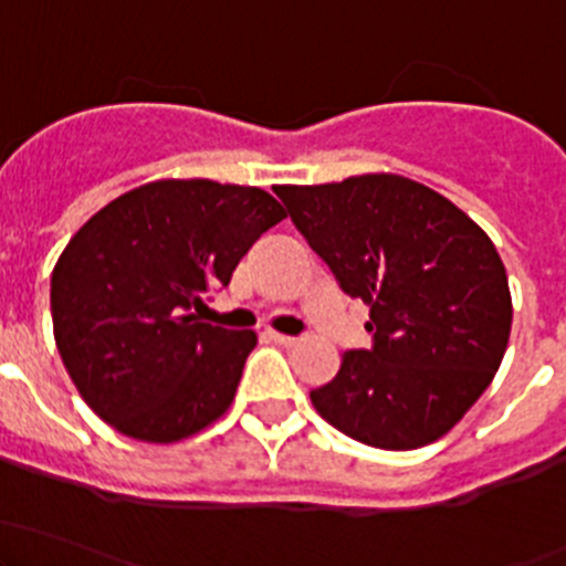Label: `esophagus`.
Instances as JSON below:
<instances>
[{
    "label": "esophagus",
    "mask_w": 566,
    "mask_h": 566,
    "mask_svg": "<svg viewBox=\"0 0 566 566\" xmlns=\"http://www.w3.org/2000/svg\"><path fill=\"white\" fill-rule=\"evenodd\" d=\"M268 336H271V339L276 342V345H282V347H295V345H298V339H295V336L279 334V331H268Z\"/></svg>",
    "instance_id": "34e87169"
}]
</instances>
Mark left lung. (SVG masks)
<instances>
[{"mask_svg": "<svg viewBox=\"0 0 566 566\" xmlns=\"http://www.w3.org/2000/svg\"><path fill=\"white\" fill-rule=\"evenodd\" d=\"M342 290L369 306V350L310 394L358 443L410 452L447 436L493 384L512 331L506 268L488 232L402 175L276 188Z\"/></svg>", "mask_w": 566, "mask_h": 566, "instance_id": "1", "label": "left lung"}]
</instances>
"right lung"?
Wrapping results in <instances>:
<instances>
[{"label": "right lung", "instance_id": "add662e5", "mask_svg": "<svg viewBox=\"0 0 566 566\" xmlns=\"http://www.w3.org/2000/svg\"><path fill=\"white\" fill-rule=\"evenodd\" d=\"M284 216L256 186L169 177L119 193L67 241L51 273L54 342L95 416L177 443L230 410L256 334L199 323L191 306Z\"/></svg>", "mask_w": 566, "mask_h": 566}]
</instances>
